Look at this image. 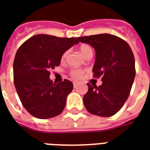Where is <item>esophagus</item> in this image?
<instances>
[{"mask_svg":"<svg viewBox=\"0 0 150 150\" xmlns=\"http://www.w3.org/2000/svg\"><path fill=\"white\" fill-rule=\"evenodd\" d=\"M76 86H77V82H76V81H74V88H76Z\"/></svg>","mask_w":150,"mask_h":150,"instance_id":"obj_1","label":"esophagus"}]
</instances>
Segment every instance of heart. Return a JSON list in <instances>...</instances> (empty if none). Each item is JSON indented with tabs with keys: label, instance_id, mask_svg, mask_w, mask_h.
<instances>
[{
	"label": "heart",
	"instance_id": "1",
	"mask_svg": "<svg viewBox=\"0 0 150 150\" xmlns=\"http://www.w3.org/2000/svg\"><path fill=\"white\" fill-rule=\"evenodd\" d=\"M79 50L80 52H81V54H82L84 57H86V54H87L88 52L93 51L91 47L89 46V45H81L79 48ZM66 56H67V52H64L62 57V61H64V59H65V57H66ZM70 74L71 76H74L75 78H80L81 76H82L83 71L81 70V69H73V70H71Z\"/></svg>",
	"mask_w": 150,
	"mask_h": 150
}]
</instances>
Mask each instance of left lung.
<instances>
[{"instance_id":"1","label":"left lung","mask_w":150,"mask_h":150,"mask_svg":"<svg viewBox=\"0 0 150 150\" xmlns=\"http://www.w3.org/2000/svg\"><path fill=\"white\" fill-rule=\"evenodd\" d=\"M80 42L93 47L96 60L93 68L95 78L101 76L102 85L88 83L83 101L93 115L111 117L124 105L130 93L136 71L130 46L121 38L108 33L77 38Z\"/></svg>"}]
</instances>
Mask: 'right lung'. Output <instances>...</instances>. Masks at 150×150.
Listing matches in <instances>:
<instances>
[{"label":"right lung","mask_w":150,"mask_h":150,"mask_svg":"<svg viewBox=\"0 0 150 150\" xmlns=\"http://www.w3.org/2000/svg\"><path fill=\"white\" fill-rule=\"evenodd\" d=\"M77 43V38L38 34L17 50L13 62L14 85L23 106L35 117L51 118L64 110L74 85L66 79L52 83L50 71L59 66L63 53Z\"/></svg>","instance_id":"1"}]
</instances>
